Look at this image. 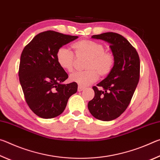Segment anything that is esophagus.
<instances>
[{
	"instance_id": "34e87169",
	"label": "esophagus",
	"mask_w": 160,
	"mask_h": 160,
	"mask_svg": "<svg viewBox=\"0 0 160 160\" xmlns=\"http://www.w3.org/2000/svg\"><path fill=\"white\" fill-rule=\"evenodd\" d=\"M85 90V88H83V87H81V86H78V92H82V90Z\"/></svg>"
}]
</instances>
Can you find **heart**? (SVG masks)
Masks as SVG:
<instances>
[{
  "label": "heart",
  "mask_w": 160,
  "mask_h": 160,
  "mask_svg": "<svg viewBox=\"0 0 160 160\" xmlns=\"http://www.w3.org/2000/svg\"><path fill=\"white\" fill-rule=\"evenodd\" d=\"M77 56L88 58L85 65L87 70L75 72L70 75V82L81 87H87L98 80L99 75L106 76L109 74L114 65V58L112 53L104 51L100 43L92 40L83 39L72 45ZM56 60L59 66L68 72L73 70L75 57L71 51L61 47L56 53Z\"/></svg>",
  "instance_id": "obj_1"
}]
</instances>
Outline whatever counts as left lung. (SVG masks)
I'll return each instance as SVG.
<instances>
[{
	"instance_id": "1",
	"label": "left lung",
	"mask_w": 160,
	"mask_h": 160,
	"mask_svg": "<svg viewBox=\"0 0 160 160\" xmlns=\"http://www.w3.org/2000/svg\"><path fill=\"white\" fill-rule=\"evenodd\" d=\"M92 38L109 43L114 65L107 77L92 88L94 97L88 102V109L97 119L112 121L125 112L136 89L140 78L139 56L121 34L106 32Z\"/></svg>"
}]
</instances>
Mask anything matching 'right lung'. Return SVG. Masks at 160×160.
<instances>
[{
	"label": "right lung",
	"instance_id": "add662e5",
	"mask_svg": "<svg viewBox=\"0 0 160 160\" xmlns=\"http://www.w3.org/2000/svg\"><path fill=\"white\" fill-rule=\"evenodd\" d=\"M78 38L51 30L43 32L22 52L20 82L29 107L39 117L51 118L61 114L70 97L77 92V83H63L68 75L58 65L56 53Z\"/></svg>",
	"mask_w": 160,
	"mask_h": 160
}]
</instances>
